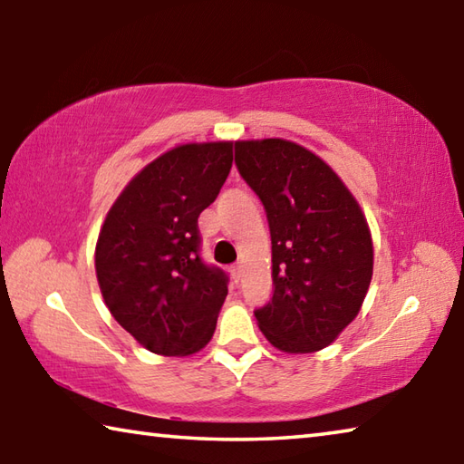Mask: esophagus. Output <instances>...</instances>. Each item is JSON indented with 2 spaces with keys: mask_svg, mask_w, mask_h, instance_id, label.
Here are the masks:
<instances>
[{
  "mask_svg": "<svg viewBox=\"0 0 464 464\" xmlns=\"http://www.w3.org/2000/svg\"><path fill=\"white\" fill-rule=\"evenodd\" d=\"M231 278H233L235 285H237V282L243 278V266L241 264L231 266Z\"/></svg>",
  "mask_w": 464,
  "mask_h": 464,
  "instance_id": "1",
  "label": "esophagus"
}]
</instances>
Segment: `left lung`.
Masks as SVG:
<instances>
[{"label": "left lung", "instance_id": "left-lung-1", "mask_svg": "<svg viewBox=\"0 0 464 464\" xmlns=\"http://www.w3.org/2000/svg\"><path fill=\"white\" fill-rule=\"evenodd\" d=\"M235 166L262 200L272 237V298L254 311L262 334L288 354L325 348L371 286L362 210L324 160L290 140H239Z\"/></svg>", "mask_w": 464, "mask_h": 464}]
</instances>
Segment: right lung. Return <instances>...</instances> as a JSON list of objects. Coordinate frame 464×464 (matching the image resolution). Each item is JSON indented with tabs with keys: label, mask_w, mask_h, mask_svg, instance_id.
<instances>
[{
	"label": "right lung",
	"mask_w": 464,
	"mask_h": 464,
	"mask_svg": "<svg viewBox=\"0 0 464 464\" xmlns=\"http://www.w3.org/2000/svg\"><path fill=\"white\" fill-rule=\"evenodd\" d=\"M233 143L179 145L130 179L96 246L112 317L153 354H194L210 342L229 276L200 256V213L221 192Z\"/></svg>",
	"instance_id": "right-lung-1"
}]
</instances>
